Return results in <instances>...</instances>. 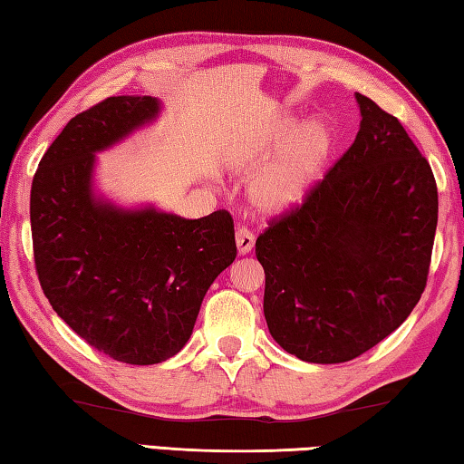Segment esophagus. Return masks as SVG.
<instances>
[{"mask_svg": "<svg viewBox=\"0 0 464 464\" xmlns=\"http://www.w3.org/2000/svg\"><path fill=\"white\" fill-rule=\"evenodd\" d=\"M235 243H237L239 256H246L251 249H254L256 237H254V233L247 229V227H239L237 233H235Z\"/></svg>", "mask_w": 464, "mask_h": 464, "instance_id": "1", "label": "esophagus"}]
</instances>
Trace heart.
<instances>
[{"label":"heart","instance_id":"1","mask_svg":"<svg viewBox=\"0 0 464 464\" xmlns=\"http://www.w3.org/2000/svg\"><path fill=\"white\" fill-rule=\"evenodd\" d=\"M334 151V130L324 119L285 114L268 124L254 143L233 157V166L256 171L247 184V204L262 217H278L301 207L319 182Z\"/></svg>","mask_w":464,"mask_h":464}]
</instances>
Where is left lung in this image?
<instances>
[{"label":"left lung","instance_id":"1","mask_svg":"<svg viewBox=\"0 0 464 464\" xmlns=\"http://www.w3.org/2000/svg\"><path fill=\"white\" fill-rule=\"evenodd\" d=\"M360 129L324 182L256 241L270 335L304 362L364 354L426 288L438 190L395 116L356 92Z\"/></svg>","mask_w":464,"mask_h":464}]
</instances>
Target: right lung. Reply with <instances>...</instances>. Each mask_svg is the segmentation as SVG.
<instances>
[{
    "instance_id": "right-lung-1",
    "label": "right lung",
    "mask_w": 464,
    "mask_h": 464,
    "mask_svg": "<svg viewBox=\"0 0 464 464\" xmlns=\"http://www.w3.org/2000/svg\"><path fill=\"white\" fill-rule=\"evenodd\" d=\"M163 104L112 96L77 114L43 155L30 190L34 262L57 315L92 348L160 364L190 340L202 298L233 264V218H184L98 190V153L151 127Z\"/></svg>"
}]
</instances>
